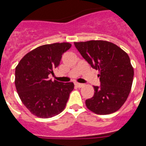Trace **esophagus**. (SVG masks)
<instances>
[{"mask_svg":"<svg viewBox=\"0 0 146 146\" xmlns=\"http://www.w3.org/2000/svg\"><path fill=\"white\" fill-rule=\"evenodd\" d=\"M75 86H77L78 88H82V86H84V85L82 84V83H79V82H75Z\"/></svg>","mask_w":146,"mask_h":146,"instance_id":"34e87169","label":"esophagus"}]
</instances>
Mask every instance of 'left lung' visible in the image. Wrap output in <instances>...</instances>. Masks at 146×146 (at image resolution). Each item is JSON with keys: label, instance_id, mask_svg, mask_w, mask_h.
Here are the masks:
<instances>
[{"label": "left lung", "instance_id": "left-lung-1", "mask_svg": "<svg viewBox=\"0 0 146 146\" xmlns=\"http://www.w3.org/2000/svg\"><path fill=\"white\" fill-rule=\"evenodd\" d=\"M82 57L99 71L100 86H94L93 97L86 100L87 108L97 114L118 111L131 90L134 71L127 53L113 43L102 40L74 42Z\"/></svg>", "mask_w": 146, "mask_h": 146}]
</instances>
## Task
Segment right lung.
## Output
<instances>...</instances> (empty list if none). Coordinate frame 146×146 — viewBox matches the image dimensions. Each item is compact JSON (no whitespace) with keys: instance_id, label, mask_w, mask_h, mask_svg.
Here are the masks:
<instances>
[{"instance_id":"right-lung-1","label":"right lung","mask_w":146,"mask_h":146,"mask_svg":"<svg viewBox=\"0 0 146 146\" xmlns=\"http://www.w3.org/2000/svg\"><path fill=\"white\" fill-rule=\"evenodd\" d=\"M68 42L44 44L24 56L15 70V86L26 108L38 117L50 118L66 107L73 82L52 81L49 74L58 66L62 54L70 48Z\"/></svg>"}]
</instances>
